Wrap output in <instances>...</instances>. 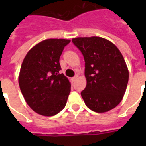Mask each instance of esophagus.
I'll use <instances>...</instances> for the list:
<instances>
[{"label":"esophagus","mask_w":146,"mask_h":146,"mask_svg":"<svg viewBox=\"0 0 146 146\" xmlns=\"http://www.w3.org/2000/svg\"><path fill=\"white\" fill-rule=\"evenodd\" d=\"M77 76H77V75H76V76H73V78H72V80H73V81H75V80H76V78H77Z\"/></svg>","instance_id":"1"}]
</instances>
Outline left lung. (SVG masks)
<instances>
[{"mask_svg": "<svg viewBox=\"0 0 146 146\" xmlns=\"http://www.w3.org/2000/svg\"><path fill=\"white\" fill-rule=\"evenodd\" d=\"M85 62L87 85L81 92L86 106L96 113L115 108L126 92L129 73L124 58L112 42L98 36L72 40Z\"/></svg>", "mask_w": 146, "mask_h": 146, "instance_id": "1", "label": "left lung"}]
</instances>
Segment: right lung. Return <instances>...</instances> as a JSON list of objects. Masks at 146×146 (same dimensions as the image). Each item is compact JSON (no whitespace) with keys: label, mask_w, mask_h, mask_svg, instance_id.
Returning <instances> with one entry per match:
<instances>
[{"label":"right lung","mask_w":146,"mask_h":146,"mask_svg":"<svg viewBox=\"0 0 146 146\" xmlns=\"http://www.w3.org/2000/svg\"><path fill=\"white\" fill-rule=\"evenodd\" d=\"M70 42L65 39L43 40L30 49L22 63L19 88L27 104L38 114L54 116L66 106L71 84L59 73V58Z\"/></svg>","instance_id":"right-lung-1"}]
</instances>
